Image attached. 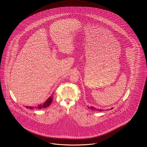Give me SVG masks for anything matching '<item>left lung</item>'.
I'll return each mask as SVG.
<instances>
[{"label": "left lung", "mask_w": 147, "mask_h": 147, "mask_svg": "<svg viewBox=\"0 0 147 147\" xmlns=\"http://www.w3.org/2000/svg\"><path fill=\"white\" fill-rule=\"evenodd\" d=\"M88 108L89 109H90V110H92V111H104V110H103L102 109H97V108H95V107H93V106H90V107H88ZM113 109V108H111V109ZM108 111L109 110V109H108Z\"/></svg>", "instance_id": "8db88e82"}]
</instances>
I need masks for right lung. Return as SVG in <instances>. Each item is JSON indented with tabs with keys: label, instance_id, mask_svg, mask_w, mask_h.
Masks as SVG:
<instances>
[{
	"label": "right lung",
	"instance_id": "add662e5",
	"mask_svg": "<svg viewBox=\"0 0 147 147\" xmlns=\"http://www.w3.org/2000/svg\"><path fill=\"white\" fill-rule=\"evenodd\" d=\"M53 94H52L51 96H50L44 103L39 105H38V106H36V107H32V106H26V108L30 109H33L34 108H37V109L46 108L49 107V105L52 103V101H53Z\"/></svg>",
	"mask_w": 147,
	"mask_h": 147
}]
</instances>
